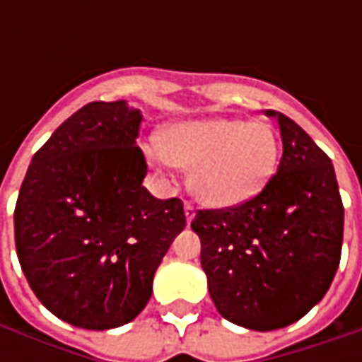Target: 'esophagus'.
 <instances>
[{
  "mask_svg": "<svg viewBox=\"0 0 362 362\" xmlns=\"http://www.w3.org/2000/svg\"><path fill=\"white\" fill-rule=\"evenodd\" d=\"M184 213H186V221H188V223L196 217V207H194L192 202H186V205H184Z\"/></svg>",
  "mask_w": 362,
  "mask_h": 362,
  "instance_id": "obj_1",
  "label": "esophagus"
}]
</instances>
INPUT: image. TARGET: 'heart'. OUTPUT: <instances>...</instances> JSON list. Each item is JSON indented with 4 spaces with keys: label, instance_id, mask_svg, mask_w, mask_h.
<instances>
[{
    "label": "heart",
    "instance_id": "heart-1",
    "mask_svg": "<svg viewBox=\"0 0 362 362\" xmlns=\"http://www.w3.org/2000/svg\"><path fill=\"white\" fill-rule=\"evenodd\" d=\"M147 157L189 170V189L205 205L233 207L258 196L272 180L279 143L266 122L196 119L168 127Z\"/></svg>",
    "mask_w": 362,
    "mask_h": 362
}]
</instances>
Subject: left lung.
I'll list each match as a JSON object with an SVG mask.
<instances>
[{
    "label": "left lung",
    "mask_w": 362,
    "mask_h": 362,
    "mask_svg": "<svg viewBox=\"0 0 362 362\" xmlns=\"http://www.w3.org/2000/svg\"><path fill=\"white\" fill-rule=\"evenodd\" d=\"M279 122L283 155L258 196L233 207L197 209L202 267L223 318L269 332L322 300L341 259L343 204L334 165L303 127Z\"/></svg>",
    "instance_id": "8db88e82"
}]
</instances>
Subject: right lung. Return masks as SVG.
Returning <instances> with one entry per match:
<instances>
[{"instance_id": "obj_1", "label": "right lung", "mask_w": 362, "mask_h": 362, "mask_svg": "<svg viewBox=\"0 0 362 362\" xmlns=\"http://www.w3.org/2000/svg\"><path fill=\"white\" fill-rule=\"evenodd\" d=\"M141 119L124 100L85 104L36 151L17 197L21 269L52 314L83 329L132 322L186 227L182 199L141 186Z\"/></svg>"}]
</instances>
